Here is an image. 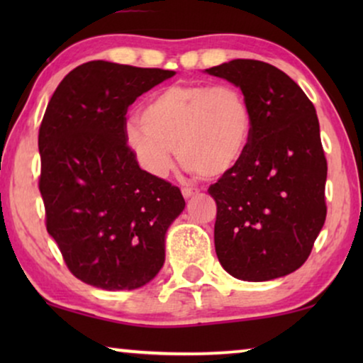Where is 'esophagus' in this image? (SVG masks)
Wrapping results in <instances>:
<instances>
[{
	"label": "esophagus",
	"instance_id": "1",
	"mask_svg": "<svg viewBox=\"0 0 363 363\" xmlns=\"http://www.w3.org/2000/svg\"><path fill=\"white\" fill-rule=\"evenodd\" d=\"M182 193H183V196H185V198H191V196L198 195L200 190H198V188H193V186H183Z\"/></svg>",
	"mask_w": 363,
	"mask_h": 363
}]
</instances>
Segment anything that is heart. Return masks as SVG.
Listing matches in <instances>:
<instances>
[{
    "label": "heart",
    "instance_id": "heart-1",
    "mask_svg": "<svg viewBox=\"0 0 363 363\" xmlns=\"http://www.w3.org/2000/svg\"><path fill=\"white\" fill-rule=\"evenodd\" d=\"M255 116L250 99L231 84H173L153 94L130 122L125 142L143 170L165 178L178 158L206 180L235 172L250 152Z\"/></svg>",
    "mask_w": 363,
    "mask_h": 363
}]
</instances>
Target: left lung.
<instances>
[{"mask_svg": "<svg viewBox=\"0 0 363 363\" xmlns=\"http://www.w3.org/2000/svg\"><path fill=\"white\" fill-rule=\"evenodd\" d=\"M241 89L255 135L240 167L208 188L216 201L215 250L242 281L291 274L324 226L327 160L314 104L281 69L235 59L206 69Z\"/></svg>", "mask_w": 363, "mask_h": 363, "instance_id": "obj_1", "label": "left lung"}]
</instances>
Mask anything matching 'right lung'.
<instances>
[{
	"mask_svg": "<svg viewBox=\"0 0 363 363\" xmlns=\"http://www.w3.org/2000/svg\"><path fill=\"white\" fill-rule=\"evenodd\" d=\"M173 71L91 61L62 79L38 145L46 230L77 279L137 289L165 261V233L185 208L180 188L142 170L125 142L127 108Z\"/></svg>",
	"mask_w": 363,
	"mask_h": 363,
	"instance_id": "obj_1",
	"label": "right lung"
}]
</instances>
